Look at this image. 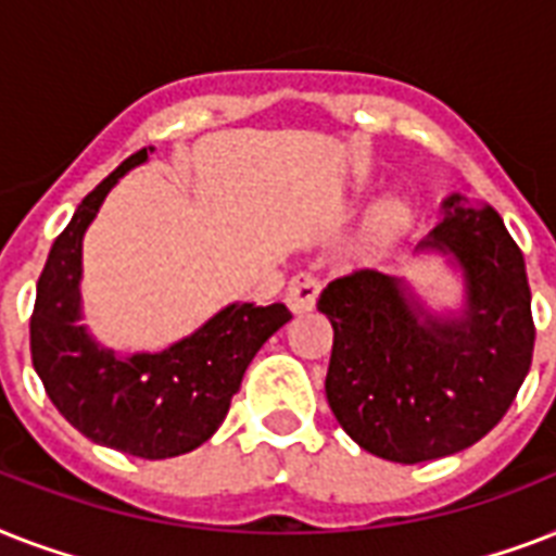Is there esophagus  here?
Wrapping results in <instances>:
<instances>
[{
  "instance_id": "obj_1",
  "label": "esophagus",
  "mask_w": 556,
  "mask_h": 556,
  "mask_svg": "<svg viewBox=\"0 0 556 556\" xmlns=\"http://www.w3.org/2000/svg\"><path fill=\"white\" fill-rule=\"evenodd\" d=\"M317 296H320V279L314 274H294L286 288V303L294 314L312 312Z\"/></svg>"
}]
</instances>
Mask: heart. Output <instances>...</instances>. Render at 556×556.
<instances>
[{
	"label": "heart",
	"mask_w": 556,
	"mask_h": 556,
	"mask_svg": "<svg viewBox=\"0 0 556 556\" xmlns=\"http://www.w3.org/2000/svg\"><path fill=\"white\" fill-rule=\"evenodd\" d=\"M401 225V210H397L395 201H387V204H380L369 218V233L371 236H392Z\"/></svg>",
	"instance_id": "heart-1"
}]
</instances>
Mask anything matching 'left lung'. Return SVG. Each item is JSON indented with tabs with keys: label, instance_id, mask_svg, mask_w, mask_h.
I'll return each mask as SVG.
<instances>
[{
	"label": "left lung",
	"instance_id": "obj_1",
	"mask_svg": "<svg viewBox=\"0 0 556 556\" xmlns=\"http://www.w3.org/2000/svg\"><path fill=\"white\" fill-rule=\"evenodd\" d=\"M415 251L456 260L462 314H430L401 279L371 268L331 279L317 300L334 329L331 413L366 453L401 465L488 435L531 369L536 334L526 260L496 210L450 195Z\"/></svg>",
	"mask_w": 556,
	"mask_h": 556
}]
</instances>
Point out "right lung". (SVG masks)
<instances>
[{"label":"right lung","mask_w":556,"mask_h":556,"mask_svg":"<svg viewBox=\"0 0 556 556\" xmlns=\"http://www.w3.org/2000/svg\"><path fill=\"white\" fill-rule=\"evenodd\" d=\"M138 150L100 181L56 236L37 282L30 361L51 404L74 430L138 458L190 453L218 430L244 369L291 320L282 303H233L159 355L121 357L80 326L83 233L117 178L150 159Z\"/></svg>","instance_id":"obj_1"}]
</instances>
